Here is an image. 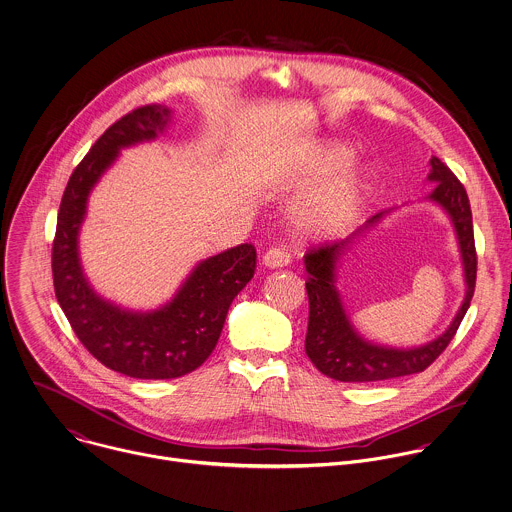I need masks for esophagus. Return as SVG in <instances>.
Here are the masks:
<instances>
[{
	"label": "esophagus",
	"mask_w": 512,
	"mask_h": 512,
	"mask_svg": "<svg viewBox=\"0 0 512 512\" xmlns=\"http://www.w3.org/2000/svg\"><path fill=\"white\" fill-rule=\"evenodd\" d=\"M290 260H292V254L286 246H274L262 256V262L268 268H284L290 264Z\"/></svg>",
	"instance_id": "1"
}]
</instances>
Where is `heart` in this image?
Masks as SVG:
<instances>
[{"instance_id":"1","label":"heart","mask_w":512,"mask_h":512,"mask_svg":"<svg viewBox=\"0 0 512 512\" xmlns=\"http://www.w3.org/2000/svg\"><path fill=\"white\" fill-rule=\"evenodd\" d=\"M351 151L341 145H324L308 167V180L322 182L343 169ZM367 196V176L359 167H347L328 184L302 202L294 214L296 228L310 238H334L349 230L361 214Z\"/></svg>"}]
</instances>
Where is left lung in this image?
<instances>
[{
  "mask_svg": "<svg viewBox=\"0 0 512 512\" xmlns=\"http://www.w3.org/2000/svg\"><path fill=\"white\" fill-rule=\"evenodd\" d=\"M429 180L435 182V190L429 194L431 200L441 204L453 224L461 246L463 266H465V282L467 294L459 314L455 316L449 330L437 340L415 347V349H393L373 345L361 340L353 326L349 324L340 294L334 286L336 282V260L341 252L351 244L353 236H361L363 230L373 226L383 212L371 216L363 228H359L351 238L341 242H324L320 246H312L306 258V290L310 300V320L306 334V353L312 363L328 377L336 381H383L393 377H403L411 373L425 371L455 338L475 294L477 282V250H475V234H473V214L465 186L453 174V171L437 157L431 159Z\"/></svg>",
  "mask_w": 512,
  "mask_h": 512,
  "instance_id": "obj_1",
  "label": "left lung"
}]
</instances>
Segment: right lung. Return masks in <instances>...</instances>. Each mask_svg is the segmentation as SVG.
Masks as SVG:
<instances>
[{"label": "right lung", "instance_id": "obj_1", "mask_svg": "<svg viewBox=\"0 0 512 512\" xmlns=\"http://www.w3.org/2000/svg\"><path fill=\"white\" fill-rule=\"evenodd\" d=\"M169 109L145 105L115 121L71 174L53 238V288L75 336L105 367L137 379H174L200 367L216 347L228 308L252 280L256 248L240 244L200 262L171 304L151 314H133L101 300L83 278L77 232L87 194L121 147L155 139Z\"/></svg>", "mask_w": 512, "mask_h": 512}]
</instances>
